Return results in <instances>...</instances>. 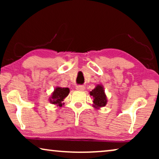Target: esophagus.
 <instances>
[{
  "instance_id": "esophagus-1",
  "label": "esophagus",
  "mask_w": 159,
  "mask_h": 159,
  "mask_svg": "<svg viewBox=\"0 0 159 159\" xmlns=\"http://www.w3.org/2000/svg\"><path fill=\"white\" fill-rule=\"evenodd\" d=\"M84 86L83 85H77V87H76V89L78 90H84Z\"/></svg>"
}]
</instances>
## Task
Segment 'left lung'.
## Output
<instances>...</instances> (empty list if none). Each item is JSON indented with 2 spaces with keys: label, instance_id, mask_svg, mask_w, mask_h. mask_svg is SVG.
Masks as SVG:
<instances>
[{
  "label": "left lung",
  "instance_id": "left-lung-1",
  "mask_svg": "<svg viewBox=\"0 0 159 159\" xmlns=\"http://www.w3.org/2000/svg\"><path fill=\"white\" fill-rule=\"evenodd\" d=\"M90 94L94 98L93 103L96 107H103L106 106L107 100L103 87L101 85H98L94 90L91 91Z\"/></svg>",
  "mask_w": 159,
  "mask_h": 159
}]
</instances>
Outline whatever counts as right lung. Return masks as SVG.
Wrapping results in <instances>:
<instances>
[{
	"instance_id": "obj_1",
	"label": "right lung",
	"mask_w": 159,
	"mask_h": 159,
	"mask_svg": "<svg viewBox=\"0 0 159 159\" xmlns=\"http://www.w3.org/2000/svg\"><path fill=\"white\" fill-rule=\"evenodd\" d=\"M69 88H56L53 93V94H52L51 103L53 104H58V106H61V101H63V100L69 95Z\"/></svg>"
}]
</instances>
